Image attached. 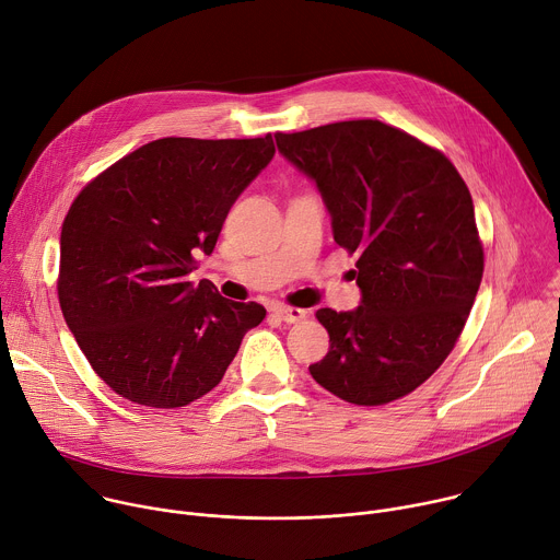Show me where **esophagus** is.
<instances>
[{"instance_id":"1","label":"esophagus","mask_w":560,"mask_h":560,"mask_svg":"<svg viewBox=\"0 0 560 560\" xmlns=\"http://www.w3.org/2000/svg\"><path fill=\"white\" fill-rule=\"evenodd\" d=\"M272 314H275V316H279L281 322H285V324H299V322H303L307 312H305V310H301V307L275 305V307H272Z\"/></svg>"}]
</instances>
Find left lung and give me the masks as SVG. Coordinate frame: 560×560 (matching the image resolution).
Returning <instances> with one entry per match:
<instances>
[{"label":"left lung","instance_id":"1","mask_svg":"<svg viewBox=\"0 0 560 560\" xmlns=\"http://www.w3.org/2000/svg\"><path fill=\"white\" fill-rule=\"evenodd\" d=\"M275 139L314 182L335 242L359 255V307L316 312L330 352L312 378L357 406L410 394L452 352L483 279L465 182L445 154L376 119Z\"/></svg>","mask_w":560,"mask_h":560}]
</instances>
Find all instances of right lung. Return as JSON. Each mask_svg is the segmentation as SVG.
Returning a JSON list of instances; mask_svg holds the SVG:
<instances>
[{"label": "right lung", "instance_id": "add662e5", "mask_svg": "<svg viewBox=\"0 0 560 560\" xmlns=\"http://www.w3.org/2000/svg\"><path fill=\"white\" fill-rule=\"evenodd\" d=\"M272 156V135L156 139L72 201L59 238V305L93 370L128 401L192 404L264 322V305L223 299L188 275Z\"/></svg>", "mask_w": 560, "mask_h": 560}]
</instances>
